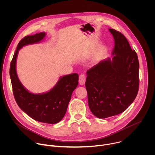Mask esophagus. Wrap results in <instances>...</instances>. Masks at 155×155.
<instances>
[{"instance_id":"1","label":"esophagus","mask_w":155,"mask_h":155,"mask_svg":"<svg viewBox=\"0 0 155 155\" xmlns=\"http://www.w3.org/2000/svg\"><path fill=\"white\" fill-rule=\"evenodd\" d=\"M86 81V76L84 74H80L79 76V83L81 85H83Z\"/></svg>"}]
</instances>
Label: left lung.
<instances>
[{
	"label": "left lung",
	"instance_id": "obj_1",
	"mask_svg": "<svg viewBox=\"0 0 155 155\" xmlns=\"http://www.w3.org/2000/svg\"><path fill=\"white\" fill-rule=\"evenodd\" d=\"M114 38L112 58L101 61L86 72L88 105L99 118L118 115L133 102L139 91V63L123 34L109 29Z\"/></svg>",
	"mask_w": 155,
	"mask_h": 155
}]
</instances>
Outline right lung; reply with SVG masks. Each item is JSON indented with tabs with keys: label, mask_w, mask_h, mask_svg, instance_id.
Segmentation results:
<instances>
[{
	"label": "right lung",
	"mask_w": 155,
	"mask_h": 155,
	"mask_svg": "<svg viewBox=\"0 0 155 155\" xmlns=\"http://www.w3.org/2000/svg\"><path fill=\"white\" fill-rule=\"evenodd\" d=\"M45 35V32L28 35L19 42L10 64V76L13 95L19 108L37 121L55 124L63 118L67 111L72 92L78 85V74L61 77L50 91L37 94L29 92L23 86L19 80L16 70L19 50L25 45L40 42Z\"/></svg>",
	"instance_id": "right-lung-1"
}]
</instances>
